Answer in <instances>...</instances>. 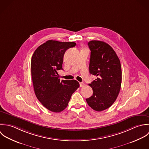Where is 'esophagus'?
Wrapping results in <instances>:
<instances>
[{
	"label": "esophagus",
	"instance_id": "34e87169",
	"mask_svg": "<svg viewBox=\"0 0 149 149\" xmlns=\"http://www.w3.org/2000/svg\"><path fill=\"white\" fill-rule=\"evenodd\" d=\"M79 85H80V87H81V88H82V87H84V86H85V84H84V83H82V82H80V83H79Z\"/></svg>",
	"mask_w": 149,
	"mask_h": 149
}]
</instances>
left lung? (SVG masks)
<instances>
[{
  "mask_svg": "<svg viewBox=\"0 0 149 149\" xmlns=\"http://www.w3.org/2000/svg\"><path fill=\"white\" fill-rule=\"evenodd\" d=\"M91 51L89 72L97 77L90 86L93 95L86 98L90 107L96 111L109 108L116 101L121 85V67L118 55L107 43L98 40L88 42Z\"/></svg>",
  "mask_w": 149,
  "mask_h": 149,
  "instance_id": "obj_1",
  "label": "left lung"
}]
</instances>
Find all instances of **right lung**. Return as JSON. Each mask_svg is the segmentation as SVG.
<instances>
[{"label": "right lung", "mask_w": 149, "mask_h": 149, "mask_svg": "<svg viewBox=\"0 0 149 149\" xmlns=\"http://www.w3.org/2000/svg\"><path fill=\"white\" fill-rule=\"evenodd\" d=\"M74 42L48 40L34 51L31 72L35 94L48 110L60 112L66 108L73 93L79 87L76 80L60 81L58 71L63 70L65 52L74 47Z\"/></svg>", "instance_id": "1"}]
</instances>
